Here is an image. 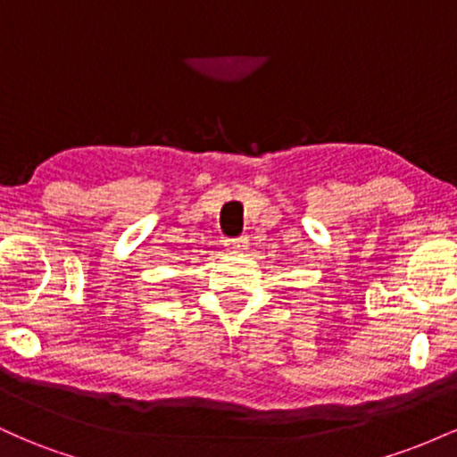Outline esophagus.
Returning <instances> with one entry per match:
<instances>
[{
	"mask_svg": "<svg viewBox=\"0 0 457 457\" xmlns=\"http://www.w3.org/2000/svg\"><path fill=\"white\" fill-rule=\"evenodd\" d=\"M245 246H246V238H232V240H229V249L240 251V249H245Z\"/></svg>",
	"mask_w": 457,
	"mask_h": 457,
	"instance_id": "obj_1",
	"label": "esophagus"
}]
</instances>
